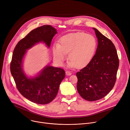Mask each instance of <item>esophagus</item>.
I'll return each mask as SVG.
<instances>
[{"label":"esophagus","instance_id":"esophagus-1","mask_svg":"<svg viewBox=\"0 0 130 130\" xmlns=\"http://www.w3.org/2000/svg\"><path fill=\"white\" fill-rule=\"evenodd\" d=\"M65 73L67 76H70L72 75V73L71 72H69V71H66Z\"/></svg>","mask_w":130,"mask_h":130}]
</instances>
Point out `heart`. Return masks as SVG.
I'll list each match as a JSON object with an SVG mask.
<instances>
[{
  "label": "heart",
  "instance_id": "1",
  "mask_svg": "<svg viewBox=\"0 0 130 130\" xmlns=\"http://www.w3.org/2000/svg\"><path fill=\"white\" fill-rule=\"evenodd\" d=\"M97 45L96 39L91 34L84 32L68 34L60 39V44L55 43L53 45L54 59L58 65L62 66L69 53L67 67H82L90 62Z\"/></svg>",
  "mask_w": 130,
  "mask_h": 130
}]
</instances>
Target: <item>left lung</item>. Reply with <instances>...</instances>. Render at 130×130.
I'll return each instance as SVG.
<instances>
[{"label": "left lung", "instance_id": "8db88e82", "mask_svg": "<svg viewBox=\"0 0 130 130\" xmlns=\"http://www.w3.org/2000/svg\"><path fill=\"white\" fill-rule=\"evenodd\" d=\"M98 46L90 62L76 73L77 89L84 99L93 101L102 99L112 89L116 81L119 60L112 41L93 28Z\"/></svg>", "mask_w": 130, "mask_h": 130}]
</instances>
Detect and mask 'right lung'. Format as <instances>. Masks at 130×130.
<instances>
[{"label":"right lung","instance_id":"1","mask_svg":"<svg viewBox=\"0 0 130 130\" xmlns=\"http://www.w3.org/2000/svg\"><path fill=\"white\" fill-rule=\"evenodd\" d=\"M56 33V29L51 25H42L21 40L13 52L10 72L17 88L23 97L38 104H47L56 97L65 73L62 68L48 65L36 76L28 77L23 70V60L27 50L38 43H44L49 48Z\"/></svg>","mask_w":130,"mask_h":130}]
</instances>
